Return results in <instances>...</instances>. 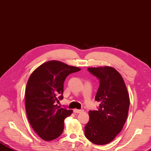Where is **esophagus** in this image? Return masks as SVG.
<instances>
[{
  "mask_svg": "<svg viewBox=\"0 0 151 151\" xmlns=\"http://www.w3.org/2000/svg\"><path fill=\"white\" fill-rule=\"evenodd\" d=\"M83 111V109H73V112L75 113H80Z\"/></svg>",
  "mask_w": 151,
  "mask_h": 151,
  "instance_id": "esophagus-1",
  "label": "esophagus"
}]
</instances>
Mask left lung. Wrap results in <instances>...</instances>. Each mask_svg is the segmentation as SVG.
<instances>
[{
  "label": "left lung",
  "instance_id": "1",
  "mask_svg": "<svg viewBox=\"0 0 151 151\" xmlns=\"http://www.w3.org/2000/svg\"><path fill=\"white\" fill-rule=\"evenodd\" d=\"M99 79L95 100L100 103L96 111H89V121L85 136L94 144L106 145L115 139L127 121L130 98L121 75L112 67L88 68Z\"/></svg>",
  "mask_w": 151,
  "mask_h": 151
}]
</instances>
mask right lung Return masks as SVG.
I'll list each match as a JSON object with an SVG mask.
<instances>
[{"instance_id":"add662e5","label":"right lung","mask_w":151,"mask_h":151,"mask_svg":"<svg viewBox=\"0 0 151 151\" xmlns=\"http://www.w3.org/2000/svg\"><path fill=\"white\" fill-rule=\"evenodd\" d=\"M78 71V67L51 60L30 75L25 90L27 115L34 130L44 140H53L62 134L64 120L73 111L61 108L56 104L63 99L66 77Z\"/></svg>"}]
</instances>
